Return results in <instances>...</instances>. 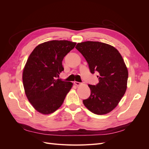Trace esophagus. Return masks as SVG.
<instances>
[{"mask_svg": "<svg viewBox=\"0 0 149 149\" xmlns=\"http://www.w3.org/2000/svg\"><path fill=\"white\" fill-rule=\"evenodd\" d=\"M74 84L75 85H76V86H79V85L81 84V83L78 82V81H74Z\"/></svg>", "mask_w": 149, "mask_h": 149, "instance_id": "obj_1", "label": "esophagus"}]
</instances>
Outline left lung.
I'll use <instances>...</instances> for the list:
<instances>
[{
    "label": "left lung",
    "mask_w": 149,
    "mask_h": 149,
    "mask_svg": "<svg viewBox=\"0 0 149 149\" xmlns=\"http://www.w3.org/2000/svg\"><path fill=\"white\" fill-rule=\"evenodd\" d=\"M88 62L90 72H97L99 83L89 84V97L83 101L94 114L109 113L118 106L127 89L128 71L117 49L100 42L78 43L75 47Z\"/></svg>",
    "instance_id": "left-lung-1"
}]
</instances>
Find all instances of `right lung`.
<instances>
[{
  "mask_svg": "<svg viewBox=\"0 0 149 149\" xmlns=\"http://www.w3.org/2000/svg\"><path fill=\"white\" fill-rule=\"evenodd\" d=\"M76 43L52 40L40 44L30 55L23 71V84L29 102L38 112L49 114L63 102L73 83L59 77L62 61Z\"/></svg>",
  "mask_w": 149,
  "mask_h": 149,
  "instance_id": "obj_1",
  "label": "right lung"
}]
</instances>
